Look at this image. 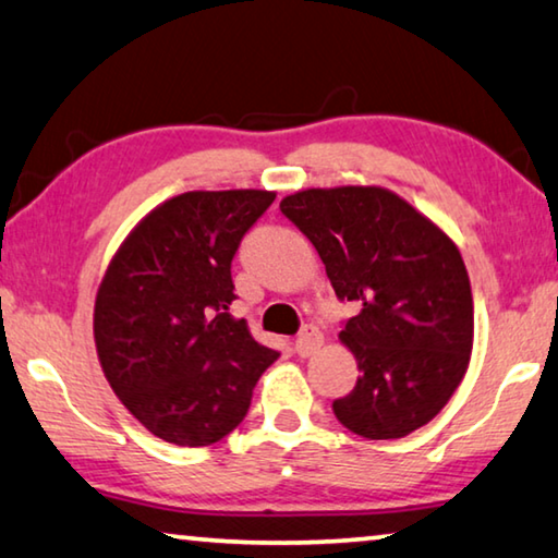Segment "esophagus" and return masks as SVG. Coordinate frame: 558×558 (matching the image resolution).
I'll list each match as a JSON object with an SVG mask.
<instances>
[{
	"instance_id": "obj_1",
	"label": "esophagus",
	"mask_w": 558,
	"mask_h": 558,
	"mask_svg": "<svg viewBox=\"0 0 558 558\" xmlns=\"http://www.w3.org/2000/svg\"><path fill=\"white\" fill-rule=\"evenodd\" d=\"M293 345H295V353L301 355V359H307V355H313L323 345V332L315 326H303L301 332H298Z\"/></svg>"
}]
</instances>
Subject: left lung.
Returning <instances> with one entry per match:
<instances>
[{"mask_svg":"<svg viewBox=\"0 0 558 558\" xmlns=\"http://www.w3.org/2000/svg\"><path fill=\"white\" fill-rule=\"evenodd\" d=\"M280 213L326 263L338 301L359 305L340 340L359 384L332 413L363 438H403L448 403L469 368L473 298L453 240L384 187L303 190Z\"/></svg>","mask_w":558,"mask_h":558,"instance_id":"left-lung-1","label":"left lung"}]
</instances>
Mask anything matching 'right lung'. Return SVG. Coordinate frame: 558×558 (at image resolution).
Segmentation results:
<instances>
[{
  "label": "right lung",
  "mask_w": 558,
  "mask_h": 558,
  "mask_svg": "<svg viewBox=\"0 0 558 558\" xmlns=\"http://www.w3.org/2000/svg\"><path fill=\"white\" fill-rule=\"evenodd\" d=\"M272 199L265 190L182 193L130 232L105 272L99 363L124 409L168 444L228 436L280 355L230 315L232 257Z\"/></svg>",
  "instance_id": "right-lung-1"
}]
</instances>
